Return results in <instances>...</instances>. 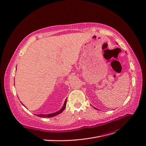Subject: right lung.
I'll return each mask as SVG.
<instances>
[{"label": "right lung", "instance_id": "1", "mask_svg": "<svg viewBox=\"0 0 146 146\" xmlns=\"http://www.w3.org/2000/svg\"><path fill=\"white\" fill-rule=\"evenodd\" d=\"M66 102L67 100L65 101V102L64 104V105L63 106V108H61L60 110H59L58 111L55 112V113H50V114H40V115H36V116L38 117H42V118H48V117H54L55 115H57L60 113L61 112H62L66 108Z\"/></svg>", "mask_w": 146, "mask_h": 146}]
</instances>
